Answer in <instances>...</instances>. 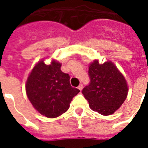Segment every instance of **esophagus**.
<instances>
[{"instance_id":"1","label":"esophagus","mask_w":148,"mask_h":148,"mask_svg":"<svg viewBox=\"0 0 148 148\" xmlns=\"http://www.w3.org/2000/svg\"><path fill=\"white\" fill-rule=\"evenodd\" d=\"M77 88H78L80 90H82V89H83V85H82V84H80V85L77 87Z\"/></svg>"}]
</instances>
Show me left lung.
I'll return each instance as SVG.
<instances>
[{
  "mask_svg": "<svg viewBox=\"0 0 148 148\" xmlns=\"http://www.w3.org/2000/svg\"><path fill=\"white\" fill-rule=\"evenodd\" d=\"M90 83L82 90L94 111L104 116L113 114L126 100L128 86L125 77L112 61L100 64L98 60L88 67Z\"/></svg>",
  "mask_w": 148,
  "mask_h": 148,
  "instance_id": "1",
  "label": "left lung"
}]
</instances>
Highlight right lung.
Instances as JSON below:
<instances>
[{"instance_id":"obj_1","label":"right lung","mask_w":148,"mask_h":148,"mask_svg":"<svg viewBox=\"0 0 148 148\" xmlns=\"http://www.w3.org/2000/svg\"><path fill=\"white\" fill-rule=\"evenodd\" d=\"M61 63L51 60L46 64L39 60L26 81V94L37 111L48 118H55L68 110L70 103L80 90L72 88L69 74L60 70Z\"/></svg>"}]
</instances>
